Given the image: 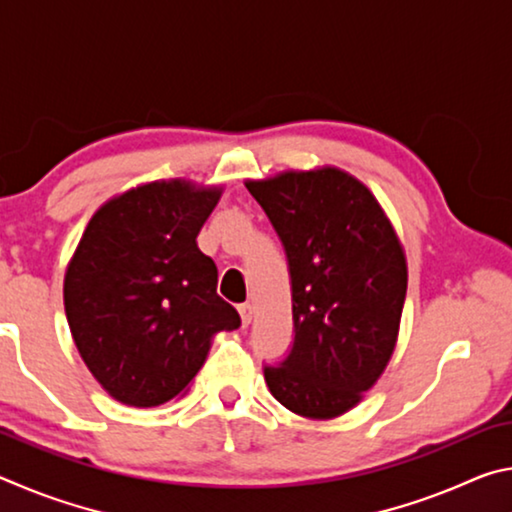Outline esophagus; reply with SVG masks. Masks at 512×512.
<instances>
[{
  "label": "esophagus",
  "instance_id": "34e87169",
  "mask_svg": "<svg viewBox=\"0 0 512 512\" xmlns=\"http://www.w3.org/2000/svg\"><path fill=\"white\" fill-rule=\"evenodd\" d=\"M239 316H241V325L248 327L250 320H253V307H250V305H239Z\"/></svg>",
  "mask_w": 512,
  "mask_h": 512
}]
</instances>
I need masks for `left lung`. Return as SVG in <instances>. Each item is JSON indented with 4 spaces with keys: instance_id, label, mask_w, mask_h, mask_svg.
Here are the masks:
<instances>
[{
    "instance_id": "obj_1",
    "label": "left lung",
    "mask_w": 512,
    "mask_h": 512,
    "mask_svg": "<svg viewBox=\"0 0 512 512\" xmlns=\"http://www.w3.org/2000/svg\"><path fill=\"white\" fill-rule=\"evenodd\" d=\"M289 259L293 348L266 366L271 395L300 418L332 420L377 384L400 334L409 268L375 194L339 167L246 180Z\"/></svg>"
}]
</instances>
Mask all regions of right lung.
Masks as SVG:
<instances>
[{
	"mask_svg": "<svg viewBox=\"0 0 512 512\" xmlns=\"http://www.w3.org/2000/svg\"><path fill=\"white\" fill-rule=\"evenodd\" d=\"M223 187L153 180L92 214L63 284L69 332L112 400L137 409L185 393L214 334L237 329L216 296V266L196 244Z\"/></svg>",
	"mask_w": 512,
	"mask_h": 512,
	"instance_id": "1",
	"label": "right lung"
}]
</instances>
